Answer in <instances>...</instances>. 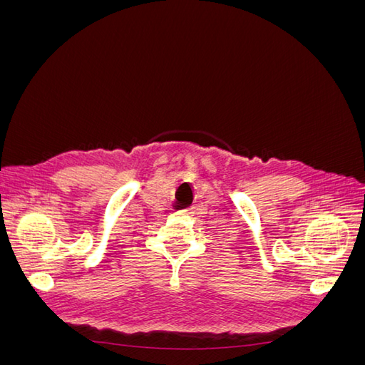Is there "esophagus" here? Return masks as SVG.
<instances>
[{"label":"esophagus","instance_id":"esophagus-1","mask_svg":"<svg viewBox=\"0 0 365 365\" xmlns=\"http://www.w3.org/2000/svg\"><path fill=\"white\" fill-rule=\"evenodd\" d=\"M192 213H193L192 210H182V212H178L176 215H178V216H190Z\"/></svg>","mask_w":365,"mask_h":365}]
</instances>
